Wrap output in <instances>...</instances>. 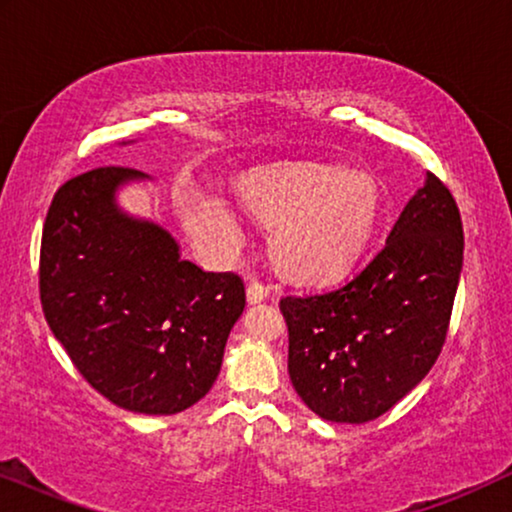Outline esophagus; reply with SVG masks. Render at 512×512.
<instances>
[{
  "label": "esophagus",
  "mask_w": 512,
  "mask_h": 512,
  "mask_svg": "<svg viewBox=\"0 0 512 512\" xmlns=\"http://www.w3.org/2000/svg\"><path fill=\"white\" fill-rule=\"evenodd\" d=\"M265 298H268V286H263L261 282H251V284L247 286V300H249V305L263 303Z\"/></svg>",
  "instance_id": "obj_1"
}]
</instances>
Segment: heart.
<instances>
[{"mask_svg":"<svg viewBox=\"0 0 512 512\" xmlns=\"http://www.w3.org/2000/svg\"><path fill=\"white\" fill-rule=\"evenodd\" d=\"M249 207L275 226L270 249L277 265L300 279H324L347 268L366 249L380 219L373 179L338 167H305L279 177H256L244 186ZM221 228L237 233L226 205Z\"/></svg>","mask_w":512,"mask_h":512,"instance_id":"b5f03b06","label":"heart"}]
</instances>
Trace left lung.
<instances>
[{"label": "left lung", "instance_id": "left-lung-1", "mask_svg": "<svg viewBox=\"0 0 512 512\" xmlns=\"http://www.w3.org/2000/svg\"><path fill=\"white\" fill-rule=\"evenodd\" d=\"M461 265L459 209L429 172L359 275L279 303L291 384L307 408L326 422L363 424L410 394L443 349Z\"/></svg>", "mask_w": 512, "mask_h": 512}]
</instances>
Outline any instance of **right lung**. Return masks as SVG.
Segmentation results:
<instances>
[{
    "mask_svg": "<svg viewBox=\"0 0 512 512\" xmlns=\"http://www.w3.org/2000/svg\"><path fill=\"white\" fill-rule=\"evenodd\" d=\"M142 181L149 174L97 167L58 188L41 237V305L107 401L177 415L212 389L247 298L233 272L184 261L170 230L125 212L118 195Z\"/></svg>",
    "mask_w": 512,
    "mask_h": 512,
    "instance_id": "1",
    "label": "right lung"
}]
</instances>
